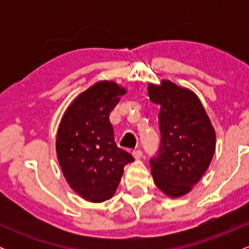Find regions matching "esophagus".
Returning a JSON list of instances; mask_svg holds the SVG:
<instances>
[{
  "instance_id": "34e87169",
  "label": "esophagus",
  "mask_w": 249,
  "mask_h": 249,
  "mask_svg": "<svg viewBox=\"0 0 249 249\" xmlns=\"http://www.w3.org/2000/svg\"><path fill=\"white\" fill-rule=\"evenodd\" d=\"M132 154H133V157L136 159H141V158H142V154H144V153H142V150H134Z\"/></svg>"
}]
</instances>
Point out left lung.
<instances>
[{"mask_svg": "<svg viewBox=\"0 0 249 249\" xmlns=\"http://www.w3.org/2000/svg\"><path fill=\"white\" fill-rule=\"evenodd\" d=\"M150 101L160 105L161 141L150 160L157 187L171 198L190 192L210 166L215 131L198 96L171 81L148 84Z\"/></svg>", "mask_w": 249, "mask_h": 249, "instance_id": "obj_1", "label": "left lung"}]
</instances>
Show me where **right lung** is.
<instances>
[{"label":"right lung","mask_w":249,"mask_h":249,"mask_svg":"<svg viewBox=\"0 0 249 249\" xmlns=\"http://www.w3.org/2000/svg\"><path fill=\"white\" fill-rule=\"evenodd\" d=\"M126 90L115 82H97L79 93L62 117L56 152L68 184L83 199L103 202L112 198L124 166L134 158L117 146L111 111Z\"/></svg>","instance_id":"obj_1"}]
</instances>
